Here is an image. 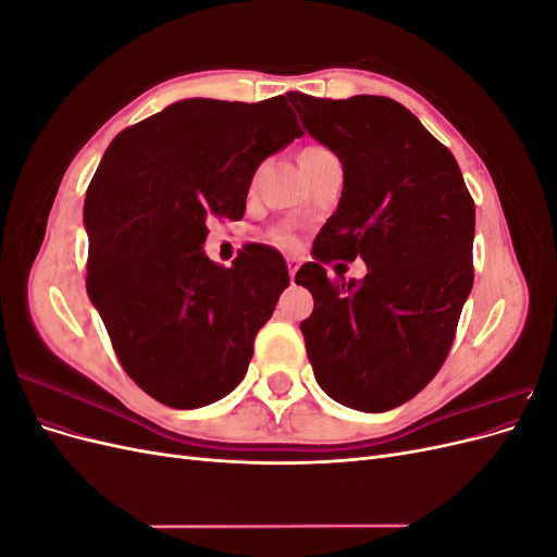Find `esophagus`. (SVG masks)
Here are the masks:
<instances>
[{
    "mask_svg": "<svg viewBox=\"0 0 557 557\" xmlns=\"http://www.w3.org/2000/svg\"><path fill=\"white\" fill-rule=\"evenodd\" d=\"M297 269H299V262H297L295 258H288V274H290V278H293V281H295Z\"/></svg>",
    "mask_w": 557,
    "mask_h": 557,
    "instance_id": "34e87169",
    "label": "esophagus"
}]
</instances>
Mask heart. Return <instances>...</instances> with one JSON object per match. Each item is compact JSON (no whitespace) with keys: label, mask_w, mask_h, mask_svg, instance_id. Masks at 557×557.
<instances>
[{"label":"heart","mask_w":557,"mask_h":557,"mask_svg":"<svg viewBox=\"0 0 557 557\" xmlns=\"http://www.w3.org/2000/svg\"><path fill=\"white\" fill-rule=\"evenodd\" d=\"M325 156H332L327 148H323V146H318V144H309V146H305L297 153V160H299V166L301 164H309V162H313V160H318V158H325Z\"/></svg>","instance_id":"heart-1"}]
</instances>
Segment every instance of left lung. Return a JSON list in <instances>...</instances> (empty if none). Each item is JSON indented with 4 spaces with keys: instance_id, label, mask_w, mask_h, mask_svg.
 <instances>
[{
    "instance_id": "8db88e82",
    "label": "left lung",
    "mask_w": 557,
    "mask_h": 557,
    "mask_svg": "<svg viewBox=\"0 0 557 557\" xmlns=\"http://www.w3.org/2000/svg\"><path fill=\"white\" fill-rule=\"evenodd\" d=\"M313 139L344 166L336 211L295 283L318 385L344 407L381 413L440 372L474 283V199L450 150L391 97L288 95ZM362 257V282H332L323 261Z\"/></svg>"
}]
</instances>
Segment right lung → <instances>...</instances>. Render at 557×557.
<instances>
[{
    "instance_id": "add662e5",
    "label": "right lung",
    "mask_w": 557,
    "mask_h": 557,
    "mask_svg": "<svg viewBox=\"0 0 557 557\" xmlns=\"http://www.w3.org/2000/svg\"><path fill=\"white\" fill-rule=\"evenodd\" d=\"M297 137L283 95L183 99L123 129L99 162L83 209L86 288L127 376L166 407L230 395L290 285L272 246H244L232 267L201 246L213 215L239 221L260 162Z\"/></svg>"
}]
</instances>
